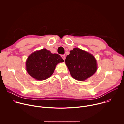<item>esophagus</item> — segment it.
Instances as JSON below:
<instances>
[{
  "label": "esophagus",
  "instance_id": "34e87169",
  "mask_svg": "<svg viewBox=\"0 0 124 124\" xmlns=\"http://www.w3.org/2000/svg\"><path fill=\"white\" fill-rule=\"evenodd\" d=\"M61 57L63 58V59L64 60H65V58H66L65 55H61Z\"/></svg>",
  "mask_w": 124,
  "mask_h": 124
}]
</instances>
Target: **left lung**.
Returning a JSON list of instances; mask_svg holds the SVG:
<instances>
[{
    "instance_id": "left-lung-1",
    "label": "left lung",
    "mask_w": 124,
    "mask_h": 124,
    "mask_svg": "<svg viewBox=\"0 0 124 124\" xmlns=\"http://www.w3.org/2000/svg\"><path fill=\"white\" fill-rule=\"evenodd\" d=\"M65 63L71 75L75 80L85 81L93 75L97 70L96 60L92 54L79 48L70 51Z\"/></svg>"
}]
</instances>
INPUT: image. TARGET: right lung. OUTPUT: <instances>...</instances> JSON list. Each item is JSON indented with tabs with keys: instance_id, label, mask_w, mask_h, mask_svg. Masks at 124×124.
I'll return each instance as SVG.
<instances>
[{
	"instance_id": "right-lung-1",
	"label": "right lung",
	"mask_w": 124,
	"mask_h": 124,
	"mask_svg": "<svg viewBox=\"0 0 124 124\" xmlns=\"http://www.w3.org/2000/svg\"><path fill=\"white\" fill-rule=\"evenodd\" d=\"M63 62L59 55L43 49L29 55L26 61V69L29 75L36 80H44L53 74L58 63Z\"/></svg>"
}]
</instances>
